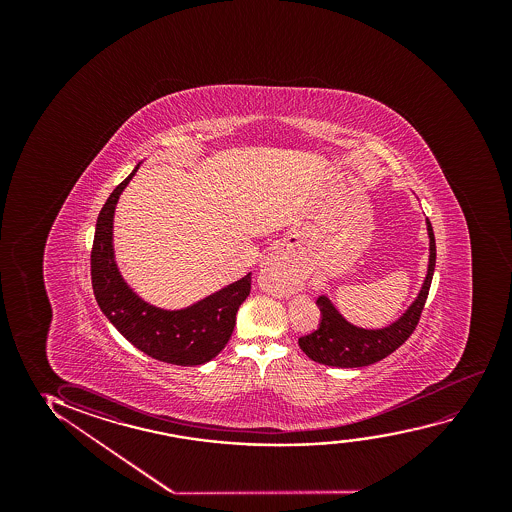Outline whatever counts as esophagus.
Instances as JSON below:
<instances>
[{
  "mask_svg": "<svg viewBox=\"0 0 512 512\" xmlns=\"http://www.w3.org/2000/svg\"><path fill=\"white\" fill-rule=\"evenodd\" d=\"M264 266L271 267V269H274L276 273L280 274L281 280H292V273H290V269H288L287 262H285V259L281 257L280 253H269L266 259H264Z\"/></svg>",
  "mask_w": 512,
  "mask_h": 512,
  "instance_id": "34e87169",
  "label": "esophagus"
}]
</instances>
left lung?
Here are the masks:
<instances>
[{
	"label": "left lung",
	"mask_w": 512,
	"mask_h": 512,
	"mask_svg": "<svg viewBox=\"0 0 512 512\" xmlns=\"http://www.w3.org/2000/svg\"><path fill=\"white\" fill-rule=\"evenodd\" d=\"M428 234V266L420 292L395 322L381 329H365L348 322L327 295L316 299L322 318L318 329L299 339L301 350L311 360L330 367H365L376 364L397 350L418 325L427 301L428 288L435 269V238L430 220L425 218Z\"/></svg>",
	"instance_id": "1"
}]
</instances>
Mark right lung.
Here are the masks:
<instances>
[{
  "instance_id": "add662e5",
  "label": "right lung",
  "mask_w": 512,
  "mask_h": 512,
  "mask_svg": "<svg viewBox=\"0 0 512 512\" xmlns=\"http://www.w3.org/2000/svg\"><path fill=\"white\" fill-rule=\"evenodd\" d=\"M140 164L99 211L91 253L92 290L103 315L145 355L166 364L203 365L217 357L231 339L236 313L250 294L252 273L180 309L159 308L136 294L115 259L113 218L120 194Z\"/></svg>"
}]
</instances>
